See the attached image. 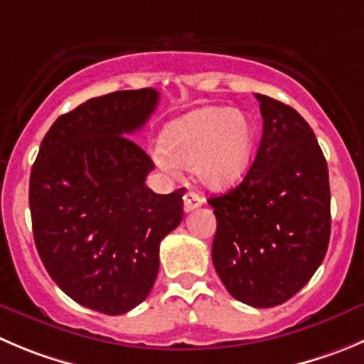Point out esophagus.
Segmentation results:
<instances>
[{"mask_svg": "<svg viewBox=\"0 0 364 364\" xmlns=\"http://www.w3.org/2000/svg\"><path fill=\"white\" fill-rule=\"evenodd\" d=\"M202 203H203V200L198 193L188 191L184 195V210L186 213H191V210H195L196 207H200Z\"/></svg>", "mask_w": 364, "mask_h": 364, "instance_id": "1", "label": "esophagus"}]
</instances>
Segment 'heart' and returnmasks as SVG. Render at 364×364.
<instances>
[{
  "mask_svg": "<svg viewBox=\"0 0 364 364\" xmlns=\"http://www.w3.org/2000/svg\"><path fill=\"white\" fill-rule=\"evenodd\" d=\"M254 121L230 107H203L166 127L154 161L164 171L176 164L193 168L196 178L213 191L236 186L250 166Z\"/></svg>",
  "mask_w": 364,
  "mask_h": 364,
  "instance_id": "obj_1",
  "label": "heart"
}]
</instances>
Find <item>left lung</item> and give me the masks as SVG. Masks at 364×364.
Returning a JSON list of instances; mask_svg holds the SVG:
<instances>
[{
	"mask_svg": "<svg viewBox=\"0 0 364 364\" xmlns=\"http://www.w3.org/2000/svg\"><path fill=\"white\" fill-rule=\"evenodd\" d=\"M262 137L240 186L209 198L213 262L227 291L252 307L284 304L309 282L331 237L328 169L313 128L264 95Z\"/></svg>",
	"mask_w": 364,
	"mask_h": 364,
	"instance_id": "1",
	"label": "left lung"
}]
</instances>
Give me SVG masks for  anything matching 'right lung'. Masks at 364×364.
<instances>
[{"label": "right lung", "mask_w": 364, "mask_h": 364, "mask_svg": "<svg viewBox=\"0 0 364 364\" xmlns=\"http://www.w3.org/2000/svg\"><path fill=\"white\" fill-rule=\"evenodd\" d=\"M159 92L116 91L62 114L30 173L33 240L58 288L98 313H128L154 288L159 245L182 221L184 189L157 195L154 162L128 136Z\"/></svg>", "instance_id": "right-lung-1"}]
</instances>
